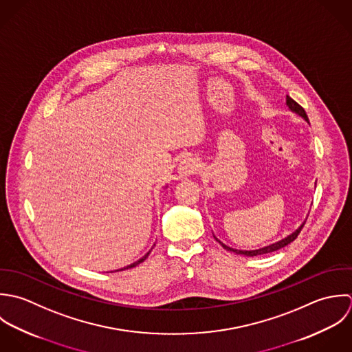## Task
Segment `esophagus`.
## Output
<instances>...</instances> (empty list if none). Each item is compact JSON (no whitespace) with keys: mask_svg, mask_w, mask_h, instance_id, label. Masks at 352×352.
Returning <instances> with one entry per match:
<instances>
[{"mask_svg":"<svg viewBox=\"0 0 352 352\" xmlns=\"http://www.w3.org/2000/svg\"><path fill=\"white\" fill-rule=\"evenodd\" d=\"M197 168H199L197 162H196L193 157H186V159H184V160L179 163V166H178V173H179L181 177L189 178V177H192L193 174H196Z\"/></svg>","mask_w":352,"mask_h":352,"instance_id":"1","label":"esophagus"}]
</instances>
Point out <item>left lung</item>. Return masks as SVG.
<instances>
[{"instance_id": "obj_1", "label": "left lung", "mask_w": 352, "mask_h": 352, "mask_svg": "<svg viewBox=\"0 0 352 352\" xmlns=\"http://www.w3.org/2000/svg\"><path fill=\"white\" fill-rule=\"evenodd\" d=\"M285 104H287V107H288V110L289 111H292V113H295L296 116H299V117H302L306 122H309V118H307V114H306V111L303 110V107H300L294 99H291L288 95L285 96ZM303 224H305V221L294 231V232H291L289 235H287V236H284L283 239L280 241H278V242H274V243H271V245H267V246H264V248H260V249H254V250H238V249H234V248H230V246H227L226 243H223L219 238H216L214 235H213V238L227 250V252H231V253H235V254H239V256H246V257H254V256H261V254H268V253H272V252H276V250H279L281 248H284V246H287L288 243H291L296 236H298V234L300 232V230H302V227H303Z\"/></svg>"}]
</instances>
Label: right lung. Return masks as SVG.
Segmentation results:
<instances>
[{
    "instance_id": "add662e5",
    "label": "right lung",
    "mask_w": 352,
    "mask_h": 352,
    "mask_svg": "<svg viewBox=\"0 0 352 352\" xmlns=\"http://www.w3.org/2000/svg\"><path fill=\"white\" fill-rule=\"evenodd\" d=\"M166 188H167V186H166ZM153 246H155V243H153ZM153 246H152V248H153ZM152 248H151V250H152ZM151 250H149V252H148V253H145V254H144V256H142V257H141L140 260H138V261H135V263H133V264H131V265H126V267H124V268H121V270H117V271H124V270H129V268H135V267H136V265H139V264H140V263H142V261H144V260H145V258H146V257H148V254H149V253H151ZM117 271H116V272H117ZM111 272H114V271H111Z\"/></svg>"
}]
</instances>
